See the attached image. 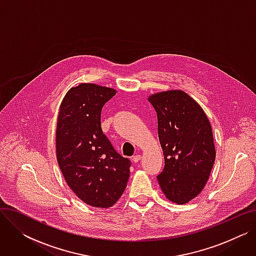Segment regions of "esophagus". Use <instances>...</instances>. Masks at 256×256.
<instances>
[{"label": "esophagus", "instance_id": "34e87169", "mask_svg": "<svg viewBox=\"0 0 256 256\" xmlns=\"http://www.w3.org/2000/svg\"><path fill=\"white\" fill-rule=\"evenodd\" d=\"M140 160H141V156L140 154H136V156H132V162L134 163H138Z\"/></svg>", "mask_w": 256, "mask_h": 256}]
</instances>
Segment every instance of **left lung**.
Instances as JSON below:
<instances>
[{"mask_svg":"<svg viewBox=\"0 0 256 256\" xmlns=\"http://www.w3.org/2000/svg\"><path fill=\"white\" fill-rule=\"evenodd\" d=\"M148 100L156 112L165 158L158 182L169 200L184 204L202 191L216 158L210 124L184 91L156 93Z\"/></svg>","mask_w":256,"mask_h":256,"instance_id":"left-lung-1","label":"left lung"}]
</instances>
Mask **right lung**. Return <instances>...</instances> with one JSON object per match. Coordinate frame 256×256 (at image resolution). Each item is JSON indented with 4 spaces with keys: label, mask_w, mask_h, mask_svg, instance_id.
Wrapping results in <instances>:
<instances>
[{
    "label": "right lung",
    "mask_w": 256,
    "mask_h": 256,
    "mask_svg": "<svg viewBox=\"0 0 256 256\" xmlns=\"http://www.w3.org/2000/svg\"><path fill=\"white\" fill-rule=\"evenodd\" d=\"M115 94L96 84L72 87L61 102L56 132L57 160L67 184L85 204L102 208L122 195L132 164L102 130V109Z\"/></svg>",
    "instance_id": "obj_1"
}]
</instances>
